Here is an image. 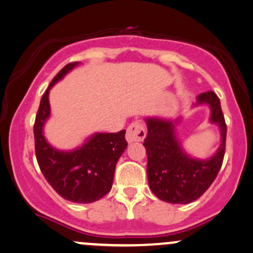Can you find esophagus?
<instances>
[{
    "label": "esophagus",
    "instance_id": "1",
    "mask_svg": "<svg viewBox=\"0 0 253 253\" xmlns=\"http://www.w3.org/2000/svg\"><path fill=\"white\" fill-rule=\"evenodd\" d=\"M145 136H146V130L142 124L132 123L127 126L126 138L129 143L142 141L143 138H145Z\"/></svg>",
    "mask_w": 253,
    "mask_h": 253
}]
</instances>
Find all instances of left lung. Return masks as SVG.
<instances>
[{
	"label": "left lung",
	"mask_w": 253,
	"mask_h": 253,
	"mask_svg": "<svg viewBox=\"0 0 253 253\" xmlns=\"http://www.w3.org/2000/svg\"><path fill=\"white\" fill-rule=\"evenodd\" d=\"M208 106L211 124L218 126L221 143L210 158H195L187 153L177 137L176 126L182 117L176 119L146 117L147 136V178L151 191L160 200L171 204H188L200 198L216 178L222 167L225 149L227 126L221 110V102L213 91L197 96L192 107Z\"/></svg>",
	"instance_id": "8db88e82"
}]
</instances>
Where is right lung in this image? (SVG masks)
Here are the masks:
<instances>
[{"label":"right lung","mask_w":253,"mask_h":253,"mask_svg":"<svg viewBox=\"0 0 253 253\" xmlns=\"http://www.w3.org/2000/svg\"><path fill=\"white\" fill-rule=\"evenodd\" d=\"M80 64L66 65L51 81L41 100L34 135L40 169L54 191L69 202L89 204L111 191L117 162L127 143L126 130L117 134L94 132L73 149H59L45 138L44 126L50 118V89Z\"/></svg>","instance_id":"obj_1"}]
</instances>
